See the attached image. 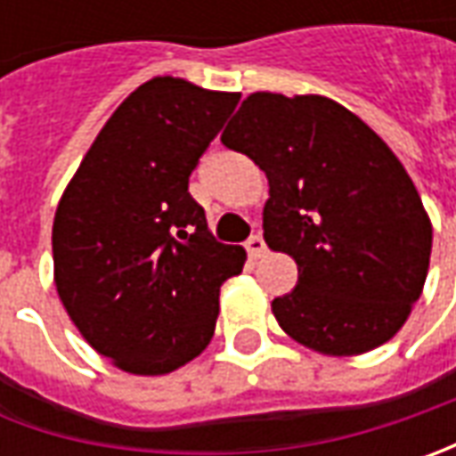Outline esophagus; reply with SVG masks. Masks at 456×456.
Listing matches in <instances>:
<instances>
[{"mask_svg":"<svg viewBox=\"0 0 456 456\" xmlns=\"http://www.w3.org/2000/svg\"><path fill=\"white\" fill-rule=\"evenodd\" d=\"M246 251L251 254V258H261V256L266 254V243H264V238L261 236H251L246 240Z\"/></svg>","mask_w":456,"mask_h":456,"instance_id":"34e87169","label":"esophagus"}]
</instances>
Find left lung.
I'll return each mask as SVG.
<instances>
[{"mask_svg": "<svg viewBox=\"0 0 456 456\" xmlns=\"http://www.w3.org/2000/svg\"><path fill=\"white\" fill-rule=\"evenodd\" d=\"M220 142L266 172L264 240L299 269L272 302L279 327L340 358L391 340L424 289L431 220L388 144L332 98L266 91Z\"/></svg>", "mask_w": 456, "mask_h": 456, "instance_id": "left-lung-1", "label": "left lung"}]
</instances>
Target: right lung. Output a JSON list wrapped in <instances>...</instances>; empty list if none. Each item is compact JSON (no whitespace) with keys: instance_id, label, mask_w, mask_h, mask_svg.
<instances>
[{"instance_id":"1","label":"right lung","mask_w":456,"mask_h":456,"mask_svg":"<svg viewBox=\"0 0 456 456\" xmlns=\"http://www.w3.org/2000/svg\"><path fill=\"white\" fill-rule=\"evenodd\" d=\"M240 94L157 76L126 98L62 192L55 287L86 342L134 376H165L216 332L220 284L246 264L187 192Z\"/></svg>"}]
</instances>
